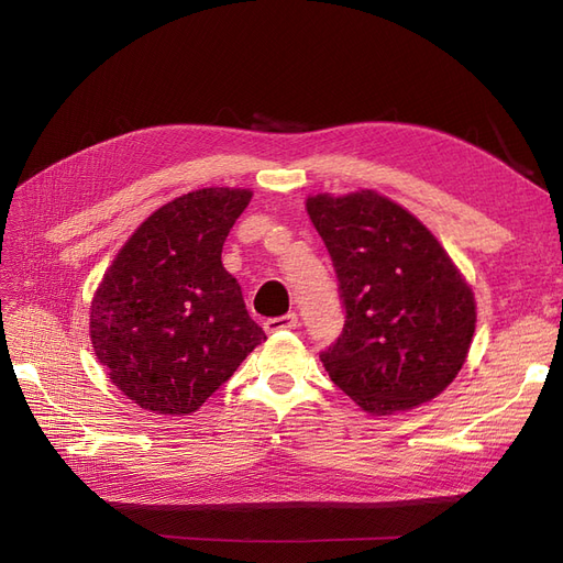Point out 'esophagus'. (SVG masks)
<instances>
[{
  "instance_id": "1",
  "label": "esophagus",
  "mask_w": 563,
  "mask_h": 563,
  "mask_svg": "<svg viewBox=\"0 0 563 563\" xmlns=\"http://www.w3.org/2000/svg\"><path fill=\"white\" fill-rule=\"evenodd\" d=\"M298 327V314L296 312H288L284 317H272L265 321V331L267 333H277V331H288V329H296Z\"/></svg>"
}]
</instances>
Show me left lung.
<instances>
[{"mask_svg":"<svg viewBox=\"0 0 563 563\" xmlns=\"http://www.w3.org/2000/svg\"><path fill=\"white\" fill-rule=\"evenodd\" d=\"M308 213L345 310L343 333L319 354L331 380L373 416L434 399L463 368L476 323L474 294L449 253L373 190L310 197Z\"/></svg>","mask_w":563,"mask_h":563,"instance_id":"8db88e82","label":"left lung"}]
</instances>
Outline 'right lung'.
<instances>
[{
	"label": "right lung",
	"instance_id": "add662e5",
	"mask_svg": "<svg viewBox=\"0 0 563 563\" xmlns=\"http://www.w3.org/2000/svg\"><path fill=\"white\" fill-rule=\"evenodd\" d=\"M249 190L203 187L164 203L117 253L91 302V343L145 411L192 413L265 340L223 267Z\"/></svg>",
	"mask_w": 563,
	"mask_h": 563
}]
</instances>
